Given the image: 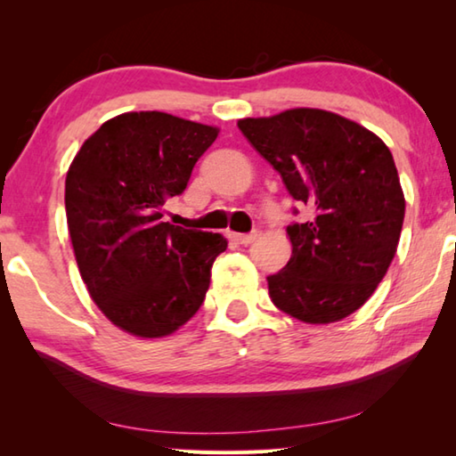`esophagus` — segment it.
Returning <instances> with one entry per match:
<instances>
[{"label":"esophagus","instance_id":"obj_1","mask_svg":"<svg viewBox=\"0 0 456 456\" xmlns=\"http://www.w3.org/2000/svg\"><path fill=\"white\" fill-rule=\"evenodd\" d=\"M229 239L235 243L241 245H249L257 239V231H251V233H229Z\"/></svg>","mask_w":456,"mask_h":456}]
</instances>
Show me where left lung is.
<instances>
[{"instance_id": "8db88e82", "label": "left lung", "mask_w": 456, "mask_h": 456, "mask_svg": "<svg viewBox=\"0 0 456 456\" xmlns=\"http://www.w3.org/2000/svg\"><path fill=\"white\" fill-rule=\"evenodd\" d=\"M237 126L310 209L288 227L293 251L267 277L272 302L305 323L344 320L366 304L395 259L404 195L392 152L368 128L318 108Z\"/></svg>"}]
</instances>
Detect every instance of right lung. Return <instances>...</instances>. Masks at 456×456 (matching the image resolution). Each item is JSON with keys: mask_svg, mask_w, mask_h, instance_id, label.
Masks as SVG:
<instances>
[{"mask_svg": "<svg viewBox=\"0 0 456 456\" xmlns=\"http://www.w3.org/2000/svg\"><path fill=\"white\" fill-rule=\"evenodd\" d=\"M217 133L173 114L126 112L104 122L70 165L66 217L80 275L128 334H173L205 302L227 239L175 227L163 207L187 189Z\"/></svg>", "mask_w": 456, "mask_h": 456, "instance_id": "right-lung-1", "label": "right lung"}]
</instances>
